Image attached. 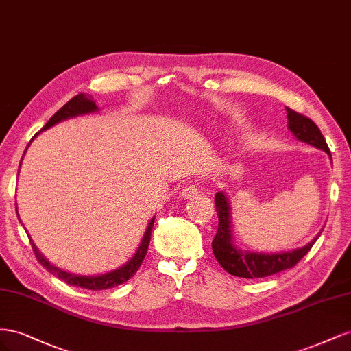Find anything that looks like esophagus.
Instances as JSON below:
<instances>
[{"instance_id": "esophagus-1", "label": "esophagus", "mask_w": 351, "mask_h": 351, "mask_svg": "<svg viewBox=\"0 0 351 351\" xmlns=\"http://www.w3.org/2000/svg\"><path fill=\"white\" fill-rule=\"evenodd\" d=\"M197 193H199L197 187L195 184H189L182 190V192H180V196L183 199H192V197H196Z\"/></svg>"}]
</instances>
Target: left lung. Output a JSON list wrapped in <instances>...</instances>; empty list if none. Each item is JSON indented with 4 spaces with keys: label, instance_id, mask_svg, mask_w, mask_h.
<instances>
[{
    "label": "left lung",
    "instance_id": "left-lung-1",
    "mask_svg": "<svg viewBox=\"0 0 351 351\" xmlns=\"http://www.w3.org/2000/svg\"><path fill=\"white\" fill-rule=\"evenodd\" d=\"M285 111L287 119H289L287 127H289V130L295 139L326 152L331 158V152H329L328 145L317 125L311 119L290 110L289 107L285 108ZM215 206L218 214V231L215 239L212 240V250H214V256L221 267L228 274L236 275V277L263 278L290 269L312 249L317 237L321 236V232H317V236L311 243H307L306 246L289 252L263 253L243 250L234 243V236H232L231 230V205L227 195L222 190L215 195Z\"/></svg>",
    "mask_w": 351,
    "mask_h": 351
}]
</instances>
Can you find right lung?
Instances as JSON below:
<instances>
[{
	"mask_svg": "<svg viewBox=\"0 0 351 351\" xmlns=\"http://www.w3.org/2000/svg\"><path fill=\"white\" fill-rule=\"evenodd\" d=\"M98 111H99V108L97 107V104H95L90 99V97H88V95H84V93H79L74 98H71L64 105V107H61L54 115H52L51 119L48 120V123L44 127H42L40 132L48 130L49 127L56 125L61 121L74 119V117L86 115V114L98 112ZM40 132H38L34 137H32V141H34ZM32 141H30V143H32ZM29 145H27V147H29ZM27 147H26V151H27ZM20 165H22V162H20ZM17 217H19V212H17ZM154 221H155V218H152L149 221V224H147V227H146V231H145V234L142 237L139 247H137L136 253L123 265V267L112 269L110 272H105V274H98V275H80V274H73V272L61 269V268L56 267V265H52L44 256V254H42L38 250V247L35 246V243L32 241V239H30V243H32V249H34V252L36 254V259L39 261L42 267L47 268L51 274L57 275V277H60L61 280H64V282H67L70 285L82 287V289H88V290H107V289H112V287H115V285H120V284L125 282L127 280H130L133 275L137 272V269L141 268V265H142V262L146 256L147 246H149V241H151V232H152V227H154Z\"/></svg>",
	"mask_w": 351,
	"mask_h": 351,
	"instance_id": "obj_1",
	"label": "right lung"
}]
</instances>
